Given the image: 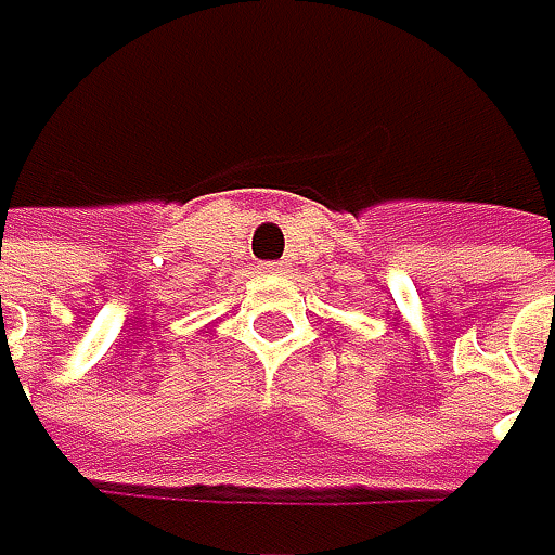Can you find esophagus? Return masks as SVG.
Masks as SVG:
<instances>
[{
    "mask_svg": "<svg viewBox=\"0 0 555 555\" xmlns=\"http://www.w3.org/2000/svg\"><path fill=\"white\" fill-rule=\"evenodd\" d=\"M264 268H268V271H284V268H287V261H268Z\"/></svg>",
    "mask_w": 555,
    "mask_h": 555,
    "instance_id": "34e87169",
    "label": "esophagus"
}]
</instances>
